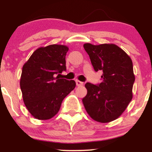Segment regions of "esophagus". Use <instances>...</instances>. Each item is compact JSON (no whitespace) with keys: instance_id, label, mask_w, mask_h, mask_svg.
Segmentation results:
<instances>
[{"instance_id":"esophagus-1","label":"esophagus","mask_w":152,"mask_h":152,"mask_svg":"<svg viewBox=\"0 0 152 152\" xmlns=\"http://www.w3.org/2000/svg\"><path fill=\"white\" fill-rule=\"evenodd\" d=\"M76 86H83V82L78 81V80H76Z\"/></svg>"}]
</instances>
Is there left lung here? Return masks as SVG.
I'll return each mask as SVG.
<instances>
[{
	"mask_svg": "<svg viewBox=\"0 0 152 152\" xmlns=\"http://www.w3.org/2000/svg\"><path fill=\"white\" fill-rule=\"evenodd\" d=\"M94 70L103 71L99 85L86 83V96L82 99L86 112L94 121L108 123L123 114L133 97L135 81L129 56L113 43H84Z\"/></svg>",
	"mask_w": 152,
	"mask_h": 152,
	"instance_id": "8db88e82",
	"label": "left lung"
}]
</instances>
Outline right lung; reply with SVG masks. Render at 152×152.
<instances>
[{"mask_svg": "<svg viewBox=\"0 0 152 152\" xmlns=\"http://www.w3.org/2000/svg\"><path fill=\"white\" fill-rule=\"evenodd\" d=\"M69 47L52 44L36 49L23 66L20 86L26 109L35 118L48 120L58 112L76 82L59 78L66 71Z\"/></svg>", "mask_w": 152, "mask_h": 152, "instance_id": "obj_1", "label": "right lung"}]
</instances>
